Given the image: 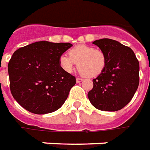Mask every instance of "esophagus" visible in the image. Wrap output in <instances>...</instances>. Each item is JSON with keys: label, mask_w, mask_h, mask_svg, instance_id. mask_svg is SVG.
I'll use <instances>...</instances> for the list:
<instances>
[{"label": "esophagus", "mask_w": 150, "mask_h": 150, "mask_svg": "<svg viewBox=\"0 0 150 150\" xmlns=\"http://www.w3.org/2000/svg\"><path fill=\"white\" fill-rule=\"evenodd\" d=\"M83 80L81 79V78H78V77H77V78H76V83H80V82H81V81H82Z\"/></svg>", "instance_id": "1"}]
</instances>
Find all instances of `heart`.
Listing matches in <instances>:
<instances>
[{"label":"heart","mask_w":150,"mask_h":150,"mask_svg":"<svg viewBox=\"0 0 150 150\" xmlns=\"http://www.w3.org/2000/svg\"><path fill=\"white\" fill-rule=\"evenodd\" d=\"M79 72L88 77L100 75L106 65V55L101 50L86 45H77L69 51V56L59 57V64L66 73H71L75 64Z\"/></svg>","instance_id":"1"}]
</instances>
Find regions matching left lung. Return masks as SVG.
Returning <instances> with one entry per match:
<instances>
[{
	"mask_svg": "<svg viewBox=\"0 0 150 150\" xmlns=\"http://www.w3.org/2000/svg\"><path fill=\"white\" fill-rule=\"evenodd\" d=\"M106 55L103 72L93 80L88 100L98 110H121L135 94L139 85V62L129 47L117 40L103 38L93 42Z\"/></svg>",
	"mask_w": 150,
	"mask_h": 150,
	"instance_id": "8db88e82",
	"label": "left lung"
}]
</instances>
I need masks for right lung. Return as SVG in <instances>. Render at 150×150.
<instances>
[{"label":"right lung","mask_w":150,"mask_h":150,"mask_svg":"<svg viewBox=\"0 0 150 150\" xmlns=\"http://www.w3.org/2000/svg\"><path fill=\"white\" fill-rule=\"evenodd\" d=\"M72 46L42 40L13 52L8 64L11 93L24 109L46 114L62 107L76 78L61 68L59 57Z\"/></svg>","instance_id":"add662e5"}]
</instances>
